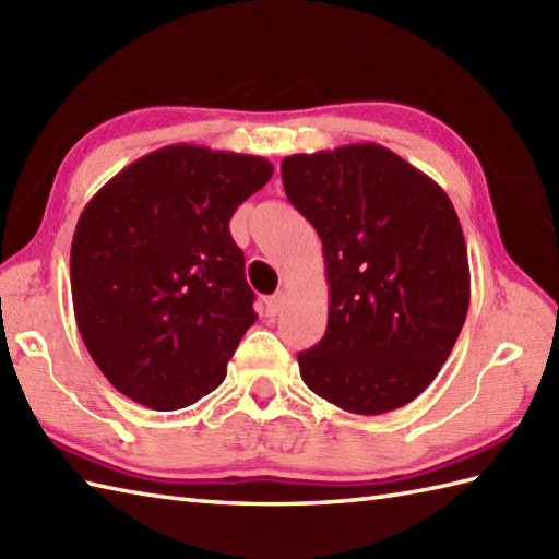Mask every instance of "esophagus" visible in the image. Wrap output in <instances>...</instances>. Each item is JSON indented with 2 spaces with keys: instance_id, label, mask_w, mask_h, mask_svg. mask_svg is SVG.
Instances as JSON below:
<instances>
[{
  "instance_id": "obj_1",
  "label": "esophagus",
  "mask_w": 559,
  "mask_h": 559,
  "mask_svg": "<svg viewBox=\"0 0 559 559\" xmlns=\"http://www.w3.org/2000/svg\"><path fill=\"white\" fill-rule=\"evenodd\" d=\"M283 305H286V295H283V293L269 295V298L264 300V312H266V317H276V314H281Z\"/></svg>"
}]
</instances>
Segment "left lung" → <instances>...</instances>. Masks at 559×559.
Wrapping results in <instances>:
<instances>
[{
    "mask_svg": "<svg viewBox=\"0 0 559 559\" xmlns=\"http://www.w3.org/2000/svg\"><path fill=\"white\" fill-rule=\"evenodd\" d=\"M281 177L322 240L331 298L324 338L298 353L302 382L348 413L406 406L466 322L471 271L454 206L379 144L295 153Z\"/></svg>",
    "mask_w": 559,
    "mask_h": 559,
    "instance_id": "left-lung-1",
    "label": "left lung"
}]
</instances>
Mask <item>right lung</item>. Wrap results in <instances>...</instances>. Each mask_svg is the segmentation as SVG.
<instances>
[{"instance_id": "add662e5", "label": "right lung", "mask_w": 559, "mask_h": 559, "mask_svg": "<svg viewBox=\"0 0 559 559\" xmlns=\"http://www.w3.org/2000/svg\"><path fill=\"white\" fill-rule=\"evenodd\" d=\"M271 173L266 158L175 144L127 165L83 209L69 261L76 326L127 399L177 411L221 386L257 322L230 218Z\"/></svg>"}]
</instances>
